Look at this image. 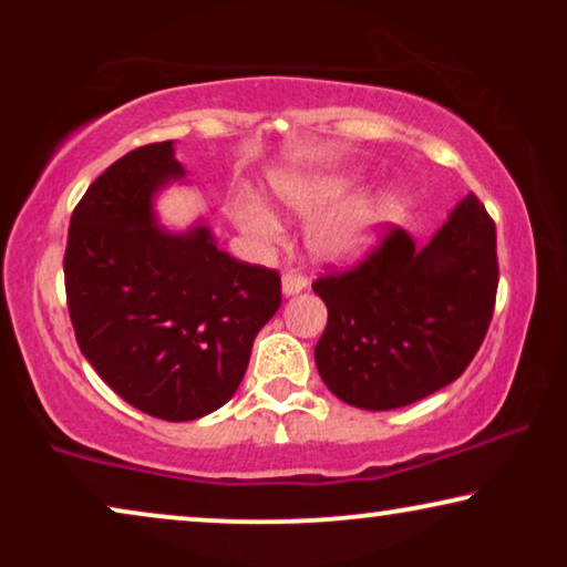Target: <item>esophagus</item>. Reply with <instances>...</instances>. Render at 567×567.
Wrapping results in <instances>:
<instances>
[{
	"instance_id": "1",
	"label": "esophagus",
	"mask_w": 567,
	"mask_h": 567,
	"mask_svg": "<svg viewBox=\"0 0 567 567\" xmlns=\"http://www.w3.org/2000/svg\"><path fill=\"white\" fill-rule=\"evenodd\" d=\"M281 289H284L286 297H293V293H299V291L307 289V278L301 276V274H293V270H289V274L284 276Z\"/></svg>"
}]
</instances>
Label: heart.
<instances>
[{
  "label": "heart",
  "instance_id": "1",
  "mask_svg": "<svg viewBox=\"0 0 567 567\" xmlns=\"http://www.w3.org/2000/svg\"><path fill=\"white\" fill-rule=\"evenodd\" d=\"M274 193L289 212L299 216H315L324 208L336 206L346 196H351L355 181L351 175H276ZM231 216L237 227L252 239L255 245H274L281 237V221L258 198H237L231 204ZM386 216L384 200L361 198L351 204L332 208L317 216L307 229V245L315 258L328 262H348L361 258L377 243Z\"/></svg>",
  "mask_w": 567,
  "mask_h": 567
}]
</instances>
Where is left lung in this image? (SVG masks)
<instances>
[{
    "mask_svg": "<svg viewBox=\"0 0 567 567\" xmlns=\"http://www.w3.org/2000/svg\"><path fill=\"white\" fill-rule=\"evenodd\" d=\"M328 307L315 363L348 405L394 410L452 384L475 359L498 291L495 224L475 193L417 247L392 227L351 270L312 284Z\"/></svg>",
    "mask_w": 567,
    "mask_h": 567,
    "instance_id": "1",
    "label": "left lung"
}]
</instances>
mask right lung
I'll list each match as a JSON object with an SVG mask.
<instances>
[{"mask_svg":"<svg viewBox=\"0 0 567 567\" xmlns=\"http://www.w3.org/2000/svg\"><path fill=\"white\" fill-rule=\"evenodd\" d=\"M173 142L123 154L72 214L64 255L76 343L111 390L152 417L196 421L243 382L281 307V276L219 250L212 229L167 231L154 196L183 181Z\"/></svg>","mask_w":567,"mask_h":567,"instance_id":"right-lung-1","label":"right lung"}]
</instances>
